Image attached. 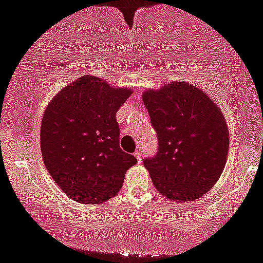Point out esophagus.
Segmentation results:
<instances>
[{"mask_svg":"<svg viewBox=\"0 0 263 263\" xmlns=\"http://www.w3.org/2000/svg\"><path fill=\"white\" fill-rule=\"evenodd\" d=\"M135 156H136L138 162H141V161H142V152H141L140 149H137V151L135 152Z\"/></svg>","mask_w":263,"mask_h":263,"instance_id":"1","label":"esophagus"}]
</instances>
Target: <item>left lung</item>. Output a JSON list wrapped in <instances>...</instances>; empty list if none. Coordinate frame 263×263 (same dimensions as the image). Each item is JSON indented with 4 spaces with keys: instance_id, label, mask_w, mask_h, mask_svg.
Masks as SVG:
<instances>
[{
    "instance_id": "8db88e82",
    "label": "left lung",
    "mask_w": 263,
    "mask_h": 263,
    "mask_svg": "<svg viewBox=\"0 0 263 263\" xmlns=\"http://www.w3.org/2000/svg\"><path fill=\"white\" fill-rule=\"evenodd\" d=\"M142 100L158 138L157 154L143 161L156 190L176 202L202 197L218 181L229 154L220 107L184 81L147 89Z\"/></svg>"
}]
</instances>
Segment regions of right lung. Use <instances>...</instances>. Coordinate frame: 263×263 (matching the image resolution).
I'll return each mask as SVG.
<instances>
[{"mask_svg":"<svg viewBox=\"0 0 263 263\" xmlns=\"http://www.w3.org/2000/svg\"><path fill=\"white\" fill-rule=\"evenodd\" d=\"M129 88L111 87L85 74L62 88L48 103L41 123V152L57 186L80 203L112 198L126 171L137 162L120 147L118 108Z\"/></svg>","mask_w":263,"mask_h":263,"instance_id":"right-lung-1","label":"right lung"}]
</instances>
